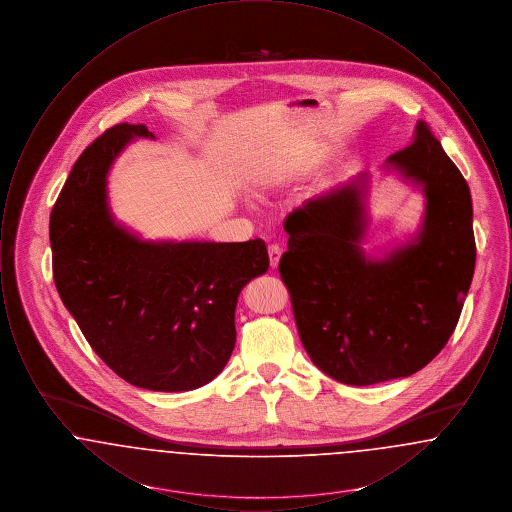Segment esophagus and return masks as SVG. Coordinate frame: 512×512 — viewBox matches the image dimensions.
Listing matches in <instances>:
<instances>
[{
    "instance_id": "1",
    "label": "esophagus",
    "mask_w": 512,
    "mask_h": 512,
    "mask_svg": "<svg viewBox=\"0 0 512 512\" xmlns=\"http://www.w3.org/2000/svg\"><path fill=\"white\" fill-rule=\"evenodd\" d=\"M280 257H282V249H280L278 245H268V259H270V267L278 268Z\"/></svg>"
}]
</instances>
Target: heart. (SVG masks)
Masks as SVG:
<instances>
[{
  "mask_svg": "<svg viewBox=\"0 0 512 512\" xmlns=\"http://www.w3.org/2000/svg\"><path fill=\"white\" fill-rule=\"evenodd\" d=\"M326 157H328V149L326 147H309L303 153L290 157L286 161H276V163L268 165L267 169H263V171L255 176L253 184L263 194L282 190V188L293 184L295 180H299L301 176L315 171L318 165L324 163Z\"/></svg>",
  "mask_w": 512,
  "mask_h": 512,
  "instance_id": "b5f03b06",
  "label": "heart"
}]
</instances>
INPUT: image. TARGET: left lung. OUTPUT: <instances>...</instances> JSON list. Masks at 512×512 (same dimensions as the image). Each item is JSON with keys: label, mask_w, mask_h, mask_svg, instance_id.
Listing matches in <instances>:
<instances>
[{"label": "left lung", "mask_w": 512, "mask_h": 512, "mask_svg": "<svg viewBox=\"0 0 512 512\" xmlns=\"http://www.w3.org/2000/svg\"><path fill=\"white\" fill-rule=\"evenodd\" d=\"M424 195L418 230L366 253L370 176L359 174L286 219L280 274L311 361L347 386L405 378L451 338L470 288L476 244L472 197L430 128L382 167Z\"/></svg>", "instance_id": "8db88e82"}]
</instances>
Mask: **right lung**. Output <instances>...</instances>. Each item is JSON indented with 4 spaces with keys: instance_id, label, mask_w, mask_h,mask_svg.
<instances>
[{
    "instance_id": "right-lung-1",
    "label": "right lung",
    "mask_w": 512,
    "mask_h": 512,
    "mask_svg": "<svg viewBox=\"0 0 512 512\" xmlns=\"http://www.w3.org/2000/svg\"><path fill=\"white\" fill-rule=\"evenodd\" d=\"M144 124L109 128L74 163L49 217L53 278L101 361L132 386L209 384L236 345V305L268 270L267 245L144 240L109 207L107 176Z\"/></svg>"
}]
</instances>
